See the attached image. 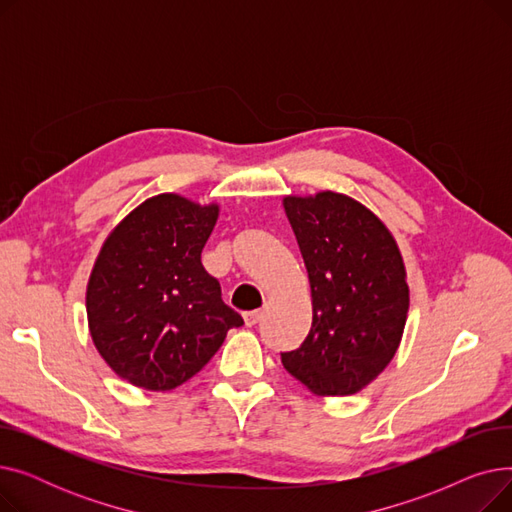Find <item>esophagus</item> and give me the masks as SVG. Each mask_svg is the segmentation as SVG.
Returning a JSON list of instances; mask_svg holds the SVG:
<instances>
[{
    "label": "esophagus",
    "mask_w": 512,
    "mask_h": 512,
    "mask_svg": "<svg viewBox=\"0 0 512 512\" xmlns=\"http://www.w3.org/2000/svg\"><path fill=\"white\" fill-rule=\"evenodd\" d=\"M261 317H263V313H261V311H249V313L242 315V319H245V324H247L249 328L257 326L259 321H261Z\"/></svg>",
    "instance_id": "1"
}]
</instances>
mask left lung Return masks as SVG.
<instances>
[{
	"label": "left lung",
	"instance_id": "8db88e82",
	"mask_svg": "<svg viewBox=\"0 0 512 512\" xmlns=\"http://www.w3.org/2000/svg\"><path fill=\"white\" fill-rule=\"evenodd\" d=\"M309 274L313 324L284 369L319 396L363 390L394 359L409 313L402 255L359 201L321 191L282 201Z\"/></svg>",
	"mask_w": 512,
	"mask_h": 512
}]
</instances>
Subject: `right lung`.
<instances>
[{
    "instance_id": "add662e5",
    "label": "right lung",
    "mask_w": 512,
    "mask_h": 512,
    "mask_svg": "<svg viewBox=\"0 0 512 512\" xmlns=\"http://www.w3.org/2000/svg\"><path fill=\"white\" fill-rule=\"evenodd\" d=\"M218 215V203L164 193L105 238L87 284L89 332L103 361L132 386L178 388L242 326L201 263Z\"/></svg>"
}]
</instances>
